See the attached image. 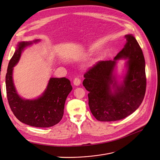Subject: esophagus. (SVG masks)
<instances>
[{
    "instance_id": "1",
    "label": "esophagus",
    "mask_w": 160,
    "mask_h": 160,
    "mask_svg": "<svg viewBox=\"0 0 160 160\" xmlns=\"http://www.w3.org/2000/svg\"><path fill=\"white\" fill-rule=\"evenodd\" d=\"M80 83H81V80L79 78H75L74 79V80H73V84L75 85L78 86V85H79L80 84Z\"/></svg>"
}]
</instances>
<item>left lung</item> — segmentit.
Instances as JSON below:
<instances>
[{
	"instance_id": "8db88e82",
	"label": "left lung",
	"mask_w": 160,
	"mask_h": 160,
	"mask_svg": "<svg viewBox=\"0 0 160 160\" xmlns=\"http://www.w3.org/2000/svg\"><path fill=\"white\" fill-rule=\"evenodd\" d=\"M124 38L126 44L114 60L98 61L83 75V85L89 92L91 112L99 121L126 118L139 107L146 93V76L142 50L133 35L128 34ZM123 58L128 59V69L123 82L118 85L112 72L116 61ZM113 88L115 90L112 93Z\"/></svg>"
}]
</instances>
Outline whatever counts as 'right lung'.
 <instances>
[{
  "label": "right lung",
  "instance_id": "add662e5",
  "mask_svg": "<svg viewBox=\"0 0 160 160\" xmlns=\"http://www.w3.org/2000/svg\"><path fill=\"white\" fill-rule=\"evenodd\" d=\"M38 41L37 39L18 42L8 67L7 98L11 111L20 122L37 128H48L59 123L62 118L65 101L72 90L70 81L65 77L51 78L42 96L33 100L21 98L12 81V68L18 63L23 48Z\"/></svg>",
  "mask_w": 160,
  "mask_h": 160
}]
</instances>
